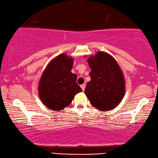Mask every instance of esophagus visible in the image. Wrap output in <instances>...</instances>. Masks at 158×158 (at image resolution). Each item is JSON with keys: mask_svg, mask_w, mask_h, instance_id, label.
<instances>
[{"mask_svg": "<svg viewBox=\"0 0 158 158\" xmlns=\"http://www.w3.org/2000/svg\"><path fill=\"white\" fill-rule=\"evenodd\" d=\"M81 87L82 88V90L84 91V90H85V84H82V85H81Z\"/></svg>", "mask_w": 158, "mask_h": 158, "instance_id": "esophagus-1", "label": "esophagus"}]
</instances>
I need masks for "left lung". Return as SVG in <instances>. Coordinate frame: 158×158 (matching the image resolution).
Here are the masks:
<instances>
[{"label":"left lung","mask_w":158,"mask_h":158,"mask_svg":"<svg viewBox=\"0 0 158 158\" xmlns=\"http://www.w3.org/2000/svg\"><path fill=\"white\" fill-rule=\"evenodd\" d=\"M87 61L91 71L90 81L85 94L99 111H109L116 107L125 94L124 75L116 60L104 52L90 56Z\"/></svg>","instance_id":"obj_1"}]
</instances>
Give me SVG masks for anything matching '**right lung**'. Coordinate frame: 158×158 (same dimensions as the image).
Wrapping results in <instances>:
<instances>
[{
    "mask_svg": "<svg viewBox=\"0 0 158 158\" xmlns=\"http://www.w3.org/2000/svg\"><path fill=\"white\" fill-rule=\"evenodd\" d=\"M73 59L61 54L52 60L43 72L39 83V96L47 108L61 111L82 91L76 83L77 75L71 73Z\"/></svg>",
    "mask_w": 158,
    "mask_h": 158,
    "instance_id": "obj_1",
    "label": "right lung"
}]
</instances>
